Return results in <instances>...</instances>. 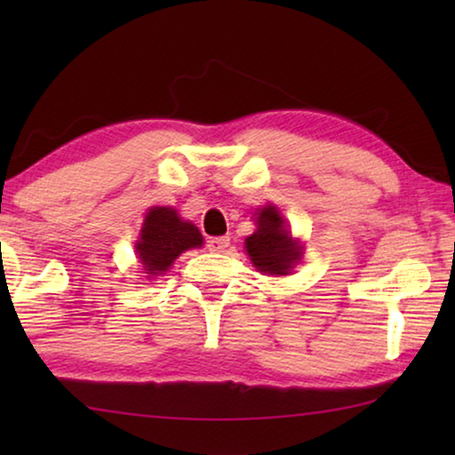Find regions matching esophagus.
Here are the masks:
<instances>
[{"instance_id": "obj_1", "label": "esophagus", "mask_w": 455, "mask_h": 455, "mask_svg": "<svg viewBox=\"0 0 455 455\" xmlns=\"http://www.w3.org/2000/svg\"><path fill=\"white\" fill-rule=\"evenodd\" d=\"M228 246H229L228 235H220V238H209L207 240V248L211 252H226Z\"/></svg>"}]
</instances>
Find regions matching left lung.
<instances>
[{
    "instance_id": "8db88e82",
    "label": "left lung",
    "mask_w": 455,
    "mask_h": 455,
    "mask_svg": "<svg viewBox=\"0 0 455 455\" xmlns=\"http://www.w3.org/2000/svg\"><path fill=\"white\" fill-rule=\"evenodd\" d=\"M244 248L252 265L265 275H288L302 259L300 242L291 238L277 207L257 209V232L248 235Z\"/></svg>"
}]
</instances>
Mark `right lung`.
Here are the masks:
<instances>
[{
	"mask_svg": "<svg viewBox=\"0 0 455 455\" xmlns=\"http://www.w3.org/2000/svg\"><path fill=\"white\" fill-rule=\"evenodd\" d=\"M203 246V235L195 223L184 221L172 207L148 209L142 221L136 254L147 277H157L170 269L180 254Z\"/></svg>",
	"mask_w": 455,
	"mask_h": 455,
	"instance_id": "obj_1",
	"label": "right lung"
}]
</instances>
